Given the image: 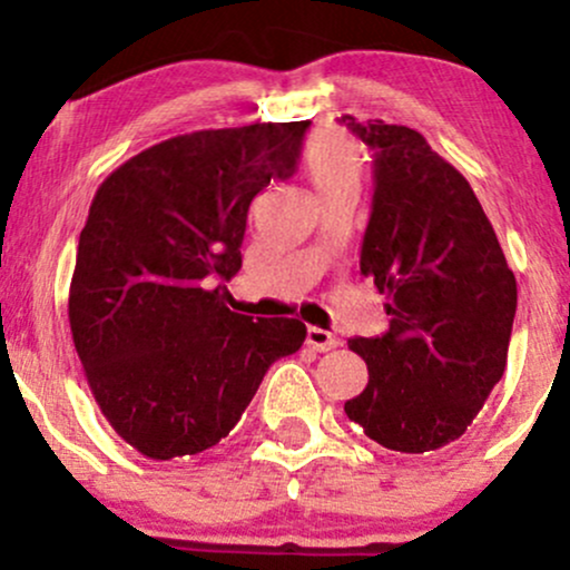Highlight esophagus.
I'll return each mask as SVG.
<instances>
[{"mask_svg": "<svg viewBox=\"0 0 570 570\" xmlns=\"http://www.w3.org/2000/svg\"><path fill=\"white\" fill-rule=\"evenodd\" d=\"M307 345H311L313 351H332L340 345V337L326 330H318V326H307Z\"/></svg>", "mask_w": 570, "mask_h": 570, "instance_id": "34e87169", "label": "esophagus"}]
</instances>
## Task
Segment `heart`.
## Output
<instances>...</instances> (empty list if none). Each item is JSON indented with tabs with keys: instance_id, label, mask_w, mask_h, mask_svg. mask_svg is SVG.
<instances>
[{
	"instance_id": "1",
	"label": "heart",
	"mask_w": 570,
	"mask_h": 570,
	"mask_svg": "<svg viewBox=\"0 0 570 570\" xmlns=\"http://www.w3.org/2000/svg\"><path fill=\"white\" fill-rule=\"evenodd\" d=\"M303 171L316 187L318 198H324L335 189L362 185L364 155L345 134L322 130L305 144Z\"/></svg>"
}]
</instances>
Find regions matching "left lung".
Returning a JSON list of instances; mask_svg holds the SVG:
<instances>
[{
  "label": "left lung",
  "mask_w": 570,
  "mask_h": 570,
  "mask_svg": "<svg viewBox=\"0 0 570 570\" xmlns=\"http://www.w3.org/2000/svg\"><path fill=\"white\" fill-rule=\"evenodd\" d=\"M343 122L375 153L364 276L385 294L389 332L353 337L370 381L345 415L396 453L458 440L507 367L517 281L469 181L417 130Z\"/></svg>",
  "instance_id": "1"
}]
</instances>
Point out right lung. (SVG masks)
Instances as JSON below:
<instances>
[{
	"label": "right lung",
	"instance_id": "right-lung-1",
	"mask_svg": "<svg viewBox=\"0 0 570 570\" xmlns=\"http://www.w3.org/2000/svg\"><path fill=\"white\" fill-rule=\"evenodd\" d=\"M307 128L254 122L174 136L98 187L77 246L69 324L98 407L141 455L214 448L271 364L303 345V322L230 311L222 281L240 271L254 195L297 171Z\"/></svg>",
	"mask_w": 570,
	"mask_h": 570
}]
</instances>
